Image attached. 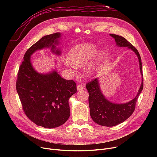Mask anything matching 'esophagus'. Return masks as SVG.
Returning a JSON list of instances; mask_svg holds the SVG:
<instances>
[{
  "instance_id": "obj_1",
  "label": "esophagus",
  "mask_w": 157,
  "mask_h": 157,
  "mask_svg": "<svg viewBox=\"0 0 157 157\" xmlns=\"http://www.w3.org/2000/svg\"><path fill=\"white\" fill-rule=\"evenodd\" d=\"M83 89H84V86H83L82 85H78L77 86V90H81Z\"/></svg>"
}]
</instances>
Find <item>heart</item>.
I'll use <instances>...</instances> for the list:
<instances>
[{
  "label": "heart",
  "mask_w": 157,
  "mask_h": 157,
  "mask_svg": "<svg viewBox=\"0 0 157 157\" xmlns=\"http://www.w3.org/2000/svg\"><path fill=\"white\" fill-rule=\"evenodd\" d=\"M97 46L92 44L77 45L72 48L67 55V60L74 67H81L88 64L86 72L93 75L96 72L98 63L102 57V53H97Z\"/></svg>",
  "instance_id": "1"
}]
</instances>
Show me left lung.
I'll return each mask as SVG.
<instances>
[{"mask_svg": "<svg viewBox=\"0 0 157 157\" xmlns=\"http://www.w3.org/2000/svg\"><path fill=\"white\" fill-rule=\"evenodd\" d=\"M110 36L114 39L117 46L128 47L137 55L140 71L142 75V83L136 97L125 104H115L107 99L101 92L98 78L94 79L86 85V88L89 93L88 102L90 116L97 124L105 127L117 125L128 118L134 113L137 98L143 89L142 62L137 49L123 37L116 34H110Z\"/></svg>", "mask_w": 157, "mask_h": 157, "instance_id": "left-lung-1", "label": "left lung"}]
</instances>
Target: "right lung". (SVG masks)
Segmentation results:
<instances>
[{"instance_id":"1","label":"right lung","mask_w":157,"mask_h":157,"mask_svg":"<svg viewBox=\"0 0 157 157\" xmlns=\"http://www.w3.org/2000/svg\"><path fill=\"white\" fill-rule=\"evenodd\" d=\"M59 32L40 39L29 48L23 57L18 72L16 88L24 113L38 126L48 128L58 127L70 117L69 98L77 91L73 80L62 78L55 71L40 74L33 68L30 56L44 48H52L53 53L60 55L56 49Z\"/></svg>"}]
</instances>
